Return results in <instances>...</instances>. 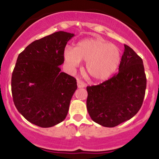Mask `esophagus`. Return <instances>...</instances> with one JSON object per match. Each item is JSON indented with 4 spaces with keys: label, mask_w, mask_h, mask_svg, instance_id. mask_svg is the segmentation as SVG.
Masks as SVG:
<instances>
[{
    "label": "esophagus",
    "mask_w": 159,
    "mask_h": 159,
    "mask_svg": "<svg viewBox=\"0 0 159 159\" xmlns=\"http://www.w3.org/2000/svg\"><path fill=\"white\" fill-rule=\"evenodd\" d=\"M77 85H78V88H83V87H85L86 84L84 82H82L81 80L78 79L77 81Z\"/></svg>",
    "instance_id": "obj_1"
}]
</instances>
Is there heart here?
<instances>
[{"instance_id":"b5f03b06","label":"heart","mask_w":159,"mask_h":159,"mask_svg":"<svg viewBox=\"0 0 159 159\" xmlns=\"http://www.w3.org/2000/svg\"><path fill=\"white\" fill-rule=\"evenodd\" d=\"M66 64L71 70L86 62V71L96 81H105L112 75L119 67L121 52L115 44L99 38L81 40L75 48L66 46L63 51Z\"/></svg>"}]
</instances>
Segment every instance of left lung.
<instances>
[{
    "instance_id": "obj_1",
    "label": "left lung",
    "mask_w": 159,
    "mask_h": 159,
    "mask_svg": "<svg viewBox=\"0 0 159 159\" xmlns=\"http://www.w3.org/2000/svg\"><path fill=\"white\" fill-rule=\"evenodd\" d=\"M125 50L119 72L103 83L87 87V108L91 119L105 127L130 120L140 110L147 87L143 61L132 48Z\"/></svg>"
}]
</instances>
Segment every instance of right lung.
Returning a JSON list of instances; mask_svg holds the SVG:
<instances>
[{"instance_id": "right-lung-1", "label": "right lung", "mask_w": 159, "mask_h": 159, "mask_svg": "<svg viewBox=\"0 0 159 159\" xmlns=\"http://www.w3.org/2000/svg\"><path fill=\"white\" fill-rule=\"evenodd\" d=\"M75 36L58 31L36 40L19 54L11 81L17 110L27 121L42 128L65 120L77 81L61 72L63 51Z\"/></svg>"}]
</instances>
